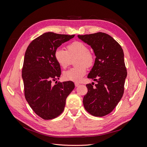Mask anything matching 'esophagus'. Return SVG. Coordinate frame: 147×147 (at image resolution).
I'll return each mask as SVG.
<instances>
[{"label":"esophagus","instance_id":"esophagus-1","mask_svg":"<svg viewBox=\"0 0 147 147\" xmlns=\"http://www.w3.org/2000/svg\"><path fill=\"white\" fill-rule=\"evenodd\" d=\"M79 85H80V83H78V82H75V87H78Z\"/></svg>","mask_w":147,"mask_h":147}]
</instances>
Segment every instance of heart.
<instances>
[{
  "label": "heart",
  "instance_id": "1",
  "mask_svg": "<svg viewBox=\"0 0 147 147\" xmlns=\"http://www.w3.org/2000/svg\"><path fill=\"white\" fill-rule=\"evenodd\" d=\"M78 57V66L65 71L63 78L65 80L80 81L87 73V67H92L95 61L94 55L89 51L87 45L82 42L76 41L67 46V51L61 47L57 48L54 53V58L58 65L63 69L67 68L71 58Z\"/></svg>",
  "mask_w": 147,
  "mask_h": 147
}]
</instances>
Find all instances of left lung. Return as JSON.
Listing matches in <instances>:
<instances>
[{"mask_svg": "<svg viewBox=\"0 0 147 147\" xmlns=\"http://www.w3.org/2000/svg\"><path fill=\"white\" fill-rule=\"evenodd\" d=\"M79 39L91 46L96 59L88 78L97 82L93 87L88 84V92L83 98V105L88 113L103 117L111 113L123 97L127 70L123 50L109 34L97 32L78 35Z\"/></svg>", "mask_w": 147, "mask_h": 147, "instance_id": "1", "label": "left lung"}]
</instances>
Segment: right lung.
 Returning <instances> with one entry per match:
<instances>
[{"label": "right lung", "instance_id": "obj_1", "mask_svg": "<svg viewBox=\"0 0 147 147\" xmlns=\"http://www.w3.org/2000/svg\"><path fill=\"white\" fill-rule=\"evenodd\" d=\"M74 36L45 33L34 39L26 51L22 69L24 96L33 111L44 120L53 119L63 113L67 97L75 88L72 81L52 84L61 75L55 51Z\"/></svg>", "mask_w": 147, "mask_h": 147}]
</instances>
